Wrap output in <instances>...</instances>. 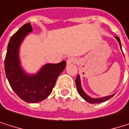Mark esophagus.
Instances as JSON below:
<instances>
[{"label": "esophagus", "instance_id": "34e87169", "mask_svg": "<svg viewBox=\"0 0 129 129\" xmlns=\"http://www.w3.org/2000/svg\"><path fill=\"white\" fill-rule=\"evenodd\" d=\"M76 62H77V60L75 58H74V57H70L66 60V63L68 65L72 64V63H75Z\"/></svg>", "mask_w": 129, "mask_h": 129}]
</instances>
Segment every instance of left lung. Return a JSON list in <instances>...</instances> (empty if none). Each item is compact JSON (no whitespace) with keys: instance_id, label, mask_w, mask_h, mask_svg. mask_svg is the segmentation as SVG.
<instances>
[{"instance_id":"obj_1","label":"left lung","mask_w":129,"mask_h":129,"mask_svg":"<svg viewBox=\"0 0 129 129\" xmlns=\"http://www.w3.org/2000/svg\"><path fill=\"white\" fill-rule=\"evenodd\" d=\"M115 38L116 40L118 41V42L119 43V45H120V48L122 49V47H121V42H120V39L118 37H115ZM75 84H76V87H77V90L78 92L79 93V95L85 100L87 101V102L91 103V104H95V103H100V102H105L108 99H110L111 98H112L114 94L113 95H108V96H105V97H102V98H100V99H92L90 97L89 95H87L84 91L83 90L82 87H81V79H80V76L78 75V77L76 78V80H75Z\"/></svg>"}]
</instances>
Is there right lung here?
I'll return each instance as SVG.
<instances>
[{
    "label": "right lung",
    "mask_w": 129,
    "mask_h": 129,
    "mask_svg": "<svg viewBox=\"0 0 129 129\" xmlns=\"http://www.w3.org/2000/svg\"><path fill=\"white\" fill-rule=\"evenodd\" d=\"M33 30L30 23L24 24L10 39L4 61L6 76L13 91L26 102L37 103L46 99L53 90L57 79L66 63L45 64L35 75H27L19 61V46L24 37Z\"/></svg>",
    "instance_id": "right-lung-1"
}]
</instances>
